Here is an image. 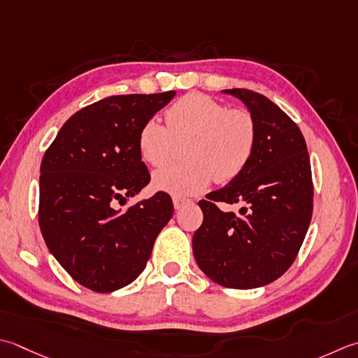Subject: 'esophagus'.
I'll list each match as a JSON object with an SVG mask.
<instances>
[{
	"mask_svg": "<svg viewBox=\"0 0 358 358\" xmlns=\"http://www.w3.org/2000/svg\"><path fill=\"white\" fill-rule=\"evenodd\" d=\"M172 201H173V208H175V209H181L185 205H189V203H192L191 200L181 199V197H173Z\"/></svg>",
	"mask_w": 358,
	"mask_h": 358,
	"instance_id": "34e87169",
	"label": "esophagus"
}]
</instances>
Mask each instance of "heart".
Wrapping results in <instances>:
<instances>
[{"label":"heart","mask_w":358,"mask_h":358,"mask_svg":"<svg viewBox=\"0 0 358 358\" xmlns=\"http://www.w3.org/2000/svg\"><path fill=\"white\" fill-rule=\"evenodd\" d=\"M167 127L157 119L144 122L138 133V152L150 166H163L173 141H189V163L157 171L152 185L157 191L187 197L205 191L214 180L228 183L245 171L256 149L257 129L250 111L228 108L206 94L191 93L166 111Z\"/></svg>","instance_id":"b5f03b06"}]
</instances>
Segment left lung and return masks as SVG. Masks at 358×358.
Instances as JSON below:
<instances>
[{"label":"left lung","instance_id":"left-lung-1","mask_svg":"<svg viewBox=\"0 0 358 358\" xmlns=\"http://www.w3.org/2000/svg\"><path fill=\"white\" fill-rule=\"evenodd\" d=\"M255 117L257 139L248 166L227 186L199 201L203 223L192 237L197 265L229 289H257L290 268L310 225V159L298 125L268 97L251 90H223ZM217 201L241 202L239 215Z\"/></svg>","mask_w":358,"mask_h":358}]
</instances>
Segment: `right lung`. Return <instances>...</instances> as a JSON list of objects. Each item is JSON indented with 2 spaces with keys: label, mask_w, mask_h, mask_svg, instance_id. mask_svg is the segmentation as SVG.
Wrapping results in <instances>:
<instances>
[{
  "label": "right lung",
  "mask_w": 358,
  "mask_h": 358,
  "mask_svg": "<svg viewBox=\"0 0 358 358\" xmlns=\"http://www.w3.org/2000/svg\"><path fill=\"white\" fill-rule=\"evenodd\" d=\"M175 96H110L74 113L40 166L38 223L46 247L74 281L110 293L141 275L173 214L166 192L125 205L149 185L138 133Z\"/></svg>",
  "instance_id": "1"
}]
</instances>
